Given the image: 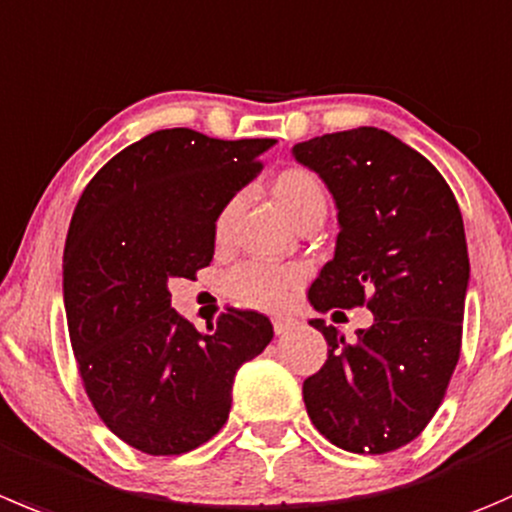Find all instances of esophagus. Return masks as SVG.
<instances>
[{
	"label": "esophagus",
	"mask_w": 512,
	"mask_h": 512,
	"mask_svg": "<svg viewBox=\"0 0 512 512\" xmlns=\"http://www.w3.org/2000/svg\"><path fill=\"white\" fill-rule=\"evenodd\" d=\"M292 325H295V320H290V317H272V327H275L277 335H285L287 330H292Z\"/></svg>",
	"instance_id": "1"
}]
</instances>
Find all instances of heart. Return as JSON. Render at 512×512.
<instances>
[{"instance_id": "obj_1", "label": "heart", "mask_w": 512, "mask_h": 512, "mask_svg": "<svg viewBox=\"0 0 512 512\" xmlns=\"http://www.w3.org/2000/svg\"><path fill=\"white\" fill-rule=\"evenodd\" d=\"M270 192L277 205L287 212L297 227L312 215H325L327 192L320 177L312 170L300 165L285 167L277 172L270 182ZM237 205L240 200L232 197L217 212L215 235L217 245H227L232 235V222H235ZM305 270L300 265H270V262H242L232 267L225 277V292L232 300L242 302L247 307H260V310H277L290 300L292 290L302 282Z\"/></svg>"}]
</instances>
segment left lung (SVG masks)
Instances as JSON below:
<instances>
[{
	"label": "left lung",
	"mask_w": 512,
	"mask_h": 512,
	"mask_svg": "<svg viewBox=\"0 0 512 512\" xmlns=\"http://www.w3.org/2000/svg\"><path fill=\"white\" fill-rule=\"evenodd\" d=\"M292 152L330 187L340 220L335 257L307 297L317 312L375 315L352 342L310 322L327 360L302 385L307 415L337 448L393 453L433 420L460 360L470 262L458 200L420 152L377 127Z\"/></svg>",
	"instance_id": "8db88e82"
}]
</instances>
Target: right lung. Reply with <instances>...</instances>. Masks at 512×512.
<instances>
[{"label":"right lung","instance_id":"1","mask_svg":"<svg viewBox=\"0 0 512 512\" xmlns=\"http://www.w3.org/2000/svg\"><path fill=\"white\" fill-rule=\"evenodd\" d=\"M275 140L175 127L124 147L89 180L64 245V310L84 393L130 448L182 455L220 433L242 362L272 322L227 307L210 335L172 310L167 282L215 255L217 212L262 170Z\"/></svg>","mask_w":512,"mask_h":512}]
</instances>
